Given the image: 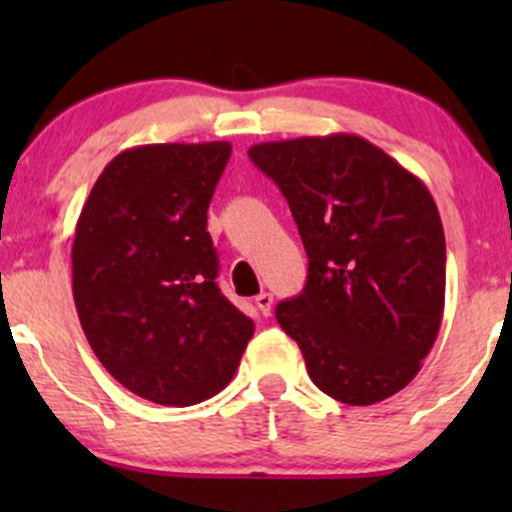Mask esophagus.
Listing matches in <instances>:
<instances>
[{
	"instance_id": "34e87169",
	"label": "esophagus",
	"mask_w": 512,
	"mask_h": 512,
	"mask_svg": "<svg viewBox=\"0 0 512 512\" xmlns=\"http://www.w3.org/2000/svg\"><path fill=\"white\" fill-rule=\"evenodd\" d=\"M255 304H257V309L262 312V317H267V314L272 312V294L270 292H260L255 297Z\"/></svg>"
}]
</instances>
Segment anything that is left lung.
Listing matches in <instances>:
<instances>
[{"instance_id": "left-lung-1", "label": "left lung", "mask_w": 512, "mask_h": 512, "mask_svg": "<svg viewBox=\"0 0 512 512\" xmlns=\"http://www.w3.org/2000/svg\"><path fill=\"white\" fill-rule=\"evenodd\" d=\"M309 257L302 294L277 304L314 384L371 406L421 371L443 319L446 237L411 170L354 133L257 143Z\"/></svg>"}]
</instances>
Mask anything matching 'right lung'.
<instances>
[{
	"instance_id": "1",
	"label": "right lung",
	"mask_w": 512,
	"mask_h": 512,
	"mask_svg": "<svg viewBox=\"0 0 512 512\" xmlns=\"http://www.w3.org/2000/svg\"><path fill=\"white\" fill-rule=\"evenodd\" d=\"M232 146L121 151L81 208L71 247L81 329L141 399L193 406L223 391L255 324L220 292L208 208Z\"/></svg>"
}]
</instances>
